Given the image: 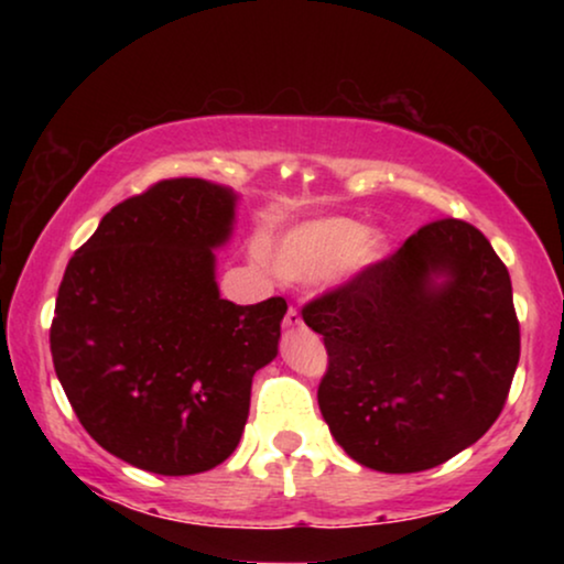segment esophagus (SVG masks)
I'll use <instances>...</instances> for the list:
<instances>
[{
    "label": "esophagus",
    "mask_w": 564,
    "mask_h": 564,
    "mask_svg": "<svg viewBox=\"0 0 564 564\" xmlns=\"http://www.w3.org/2000/svg\"><path fill=\"white\" fill-rule=\"evenodd\" d=\"M284 328H303V318H300L295 307H290V311L284 313Z\"/></svg>",
    "instance_id": "esophagus-1"
}]
</instances>
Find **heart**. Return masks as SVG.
<instances>
[{
  "label": "heart",
  "instance_id": "obj_1",
  "mask_svg": "<svg viewBox=\"0 0 564 564\" xmlns=\"http://www.w3.org/2000/svg\"><path fill=\"white\" fill-rule=\"evenodd\" d=\"M388 243L380 230H365L351 218H315L297 223L269 241L257 246V259L272 264L284 280L311 282L326 274L344 282L380 264Z\"/></svg>",
  "mask_w": 564,
  "mask_h": 564
}]
</instances>
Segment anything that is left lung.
Returning a JSON list of instances; mask_svg holds the SVG:
<instances>
[{"label": "left lung", "instance_id": "8db88e82", "mask_svg": "<svg viewBox=\"0 0 564 564\" xmlns=\"http://www.w3.org/2000/svg\"><path fill=\"white\" fill-rule=\"evenodd\" d=\"M303 321L328 351L323 421L354 462L390 475L473 446L503 411L521 354L508 269L457 218L423 226L307 303Z\"/></svg>", "mask_w": 564, "mask_h": 564}]
</instances>
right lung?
<instances>
[{"mask_svg": "<svg viewBox=\"0 0 564 564\" xmlns=\"http://www.w3.org/2000/svg\"><path fill=\"white\" fill-rule=\"evenodd\" d=\"M238 195L164 180L115 205L68 261L51 323L58 382L87 434L156 475H197L241 442L251 380L280 351L282 297H220L215 249Z\"/></svg>", "mask_w": 564, "mask_h": 564, "instance_id": "right-lung-1", "label": "right lung"}]
</instances>
